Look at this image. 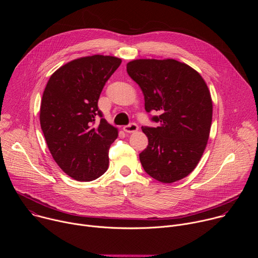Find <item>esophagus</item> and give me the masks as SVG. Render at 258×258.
Segmentation results:
<instances>
[{
	"label": "esophagus",
	"instance_id": "esophagus-1",
	"mask_svg": "<svg viewBox=\"0 0 258 258\" xmlns=\"http://www.w3.org/2000/svg\"><path fill=\"white\" fill-rule=\"evenodd\" d=\"M138 128H139V126H138V124L135 123V122H132V123H130V124L123 126V131H124L125 133H135V132L138 131Z\"/></svg>",
	"mask_w": 258,
	"mask_h": 258
}]
</instances>
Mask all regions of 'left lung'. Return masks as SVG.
Returning <instances> with one entry per match:
<instances>
[{"label":"left lung","mask_w":258,"mask_h":258,"mask_svg":"<svg viewBox=\"0 0 258 258\" xmlns=\"http://www.w3.org/2000/svg\"><path fill=\"white\" fill-rule=\"evenodd\" d=\"M128 76L142 89L145 110L156 111V127L142 126L148 146L140 153L144 170L170 183L197 166L209 138L212 101L207 85L189 65L174 59H138L127 63Z\"/></svg>","instance_id":"1"}]
</instances>
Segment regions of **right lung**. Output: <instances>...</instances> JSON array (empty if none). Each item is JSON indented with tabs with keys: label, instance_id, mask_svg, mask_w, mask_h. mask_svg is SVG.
<instances>
[{
	"label": "right lung",
	"instance_id": "add662e5",
	"mask_svg": "<svg viewBox=\"0 0 258 258\" xmlns=\"http://www.w3.org/2000/svg\"><path fill=\"white\" fill-rule=\"evenodd\" d=\"M121 59L94 55L57 69L43 94L40 121L48 148L70 177L89 181L108 168L109 148L118 136L98 107L100 94ZM97 117L100 123L94 127Z\"/></svg>",
	"mask_w": 258,
	"mask_h": 258
}]
</instances>
